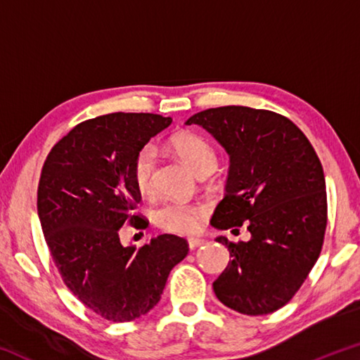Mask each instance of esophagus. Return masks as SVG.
<instances>
[{
  "instance_id": "esophagus-1",
  "label": "esophagus",
  "mask_w": 360,
  "mask_h": 360,
  "mask_svg": "<svg viewBox=\"0 0 360 360\" xmlns=\"http://www.w3.org/2000/svg\"><path fill=\"white\" fill-rule=\"evenodd\" d=\"M202 245H205V241L203 240H200V238H188V249H193L195 248H198V246H202Z\"/></svg>"
}]
</instances>
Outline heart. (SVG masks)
<instances>
[{
  "mask_svg": "<svg viewBox=\"0 0 360 360\" xmlns=\"http://www.w3.org/2000/svg\"><path fill=\"white\" fill-rule=\"evenodd\" d=\"M169 148L197 176L211 173L217 165V155L212 146L195 133L182 131L172 136ZM154 172L155 149L144 146L136 152L131 163V178L141 193H149L154 187ZM205 212V206L198 203L167 202L154 211V224L169 233L187 235L197 230Z\"/></svg>",
  "mask_w": 360,
  "mask_h": 360,
  "instance_id": "b5f03b06",
  "label": "heart"
}]
</instances>
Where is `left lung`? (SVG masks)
I'll list each match as a JSON object with an SVG mask.
<instances>
[{"instance_id":"1","label":"left lung","mask_w":360,"mask_h":360,"mask_svg":"<svg viewBox=\"0 0 360 360\" xmlns=\"http://www.w3.org/2000/svg\"><path fill=\"white\" fill-rule=\"evenodd\" d=\"M186 124L203 127L230 155L211 225L238 230L245 224L251 233L249 241L216 238L231 260L212 283L214 294L241 314L276 311L300 289L324 243L327 193L319 157L294 122L266 109L211 108Z\"/></svg>"}]
</instances>
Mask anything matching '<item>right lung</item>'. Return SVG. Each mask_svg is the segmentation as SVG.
<instances>
[{"instance_id":"right-lung-1","label":"right lung","mask_w":360,"mask_h":360,"mask_svg":"<svg viewBox=\"0 0 360 360\" xmlns=\"http://www.w3.org/2000/svg\"><path fill=\"white\" fill-rule=\"evenodd\" d=\"M172 117L112 112L77 124L49 152L38 186V216L49 251L66 288L95 314L130 322L160 300L169 271L188 245L158 235L141 248L120 245L129 222L146 229L133 212L141 202L131 178L136 152L165 130Z\"/></svg>"}]
</instances>
